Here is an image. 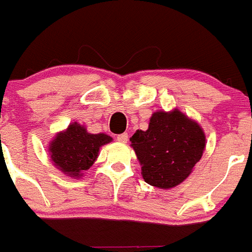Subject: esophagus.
Returning a JSON list of instances; mask_svg holds the SVG:
<instances>
[{"label": "esophagus", "mask_w": 252, "mask_h": 252, "mask_svg": "<svg viewBox=\"0 0 252 252\" xmlns=\"http://www.w3.org/2000/svg\"><path fill=\"white\" fill-rule=\"evenodd\" d=\"M116 140L122 142V144H126V141H128V133H122V134L116 137Z\"/></svg>", "instance_id": "34e87169"}]
</instances>
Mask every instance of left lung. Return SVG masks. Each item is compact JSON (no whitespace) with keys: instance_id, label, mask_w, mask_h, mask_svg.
Segmentation results:
<instances>
[{"instance_id":"8db88e82","label":"left lung","mask_w":252,"mask_h":252,"mask_svg":"<svg viewBox=\"0 0 252 252\" xmlns=\"http://www.w3.org/2000/svg\"><path fill=\"white\" fill-rule=\"evenodd\" d=\"M130 142L145 181L171 189L193 172L203 155L206 136L197 122L175 108L154 112L147 130H137Z\"/></svg>"}]
</instances>
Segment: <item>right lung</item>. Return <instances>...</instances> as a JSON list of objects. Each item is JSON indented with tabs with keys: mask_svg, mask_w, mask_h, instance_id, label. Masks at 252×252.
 I'll list each match as a JSON object with an SVG mask.
<instances>
[{
	"mask_svg": "<svg viewBox=\"0 0 252 252\" xmlns=\"http://www.w3.org/2000/svg\"><path fill=\"white\" fill-rule=\"evenodd\" d=\"M105 133L92 134L85 126L71 123L66 130L59 132L49 145L50 158L57 168L71 177H80L81 172L93 165L99 147L111 142Z\"/></svg>",
	"mask_w": 252,
	"mask_h": 252,
	"instance_id": "1",
	"label": "right lung"
}]
</instances>
